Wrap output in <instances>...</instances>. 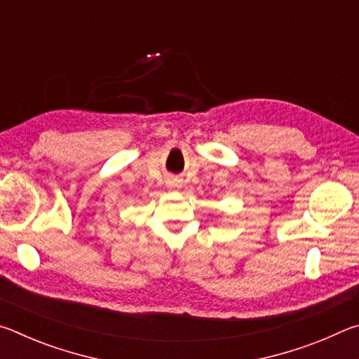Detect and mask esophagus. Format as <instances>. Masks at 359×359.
Listing matches in <instances>:
<instances>
[{
	"label": "esophagus",
	"instance_id": "34e87169",
	"mask_svg": "<svg viewBox=\"0 0 359 359\" xmlns=\"http://www.w3.org/2000/svg\"><path fill=\"white\" fill-rule=\"evenodd\" d=\"M168 187L169 188H180L182 187V180H179V179H171V180H168Z\"/></svg>",
	"mask_w": 359,
	"mask_h": 359
}]
</instances>
